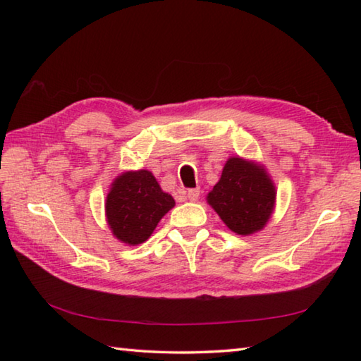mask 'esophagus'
<instances>
[{
    "label": "esophagus",
    "mask_w": 361,
    "mask_h": 361,
    "mask_svg": "<svg viewBox=\"0 0 361 361\" xmlns=\"http://www.w3.org/2000/svg\"><path fill=\"white\" fill-rule=\"evenodd\" d=\"M188 198L190 202H197L200 198V189H189L188 190Z\"/></svg>",
    "instance_id": "obj_1"
}]
</instances>
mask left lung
<instances>
[{
    "label": "left lung",
    "instance_id": "1",
    "mask_svg": "<svg viewBox=\"0 0 361 361\" xmlns=\"http://www.w3.org/2000/svg\"><path fill=\"white\" fill-rule=\"evenodd\" d=\"M276 190L262 167L242 158H229L208 202L231 231L248 235L270 219Z\"/></svg>",
    "mask_w": 361,
    "mask_h": 361
}]
</instances>
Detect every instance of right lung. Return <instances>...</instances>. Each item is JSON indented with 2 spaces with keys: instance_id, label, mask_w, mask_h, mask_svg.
Listing matches in <instances>:
<instances>
[{
  "instance_id": "right-lung-1",
  "label": "right lung",
  "mask_w": 361,
  "mask_h": 361,
  "mask_svg": "<svg viewBox=\"0 0 361 361\" xmlns=\"http://www.w3.org/2000/svg\"><path fill=\"white\" fill-rule=\"evenodd\" d=\"M173 204L172 195L161 190L152 172H126L114 180L106 195V221L121 242L137 245L149 239Z\"/></svg>"
}]
</instances>
